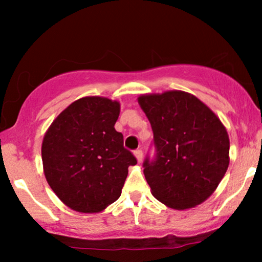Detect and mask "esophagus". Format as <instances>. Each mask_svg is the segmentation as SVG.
<instances>
[{"mask_svg":"<svg viewBox=\"0 0 262 262\" xmlns=\"http://www.w3.org/2000/svg\"><path fill=\"white\" fill-rule=\"evenodd\" d=\"M134 155H135V158H137V160H138V162H140L143 161V151H141L140 149H138V150H135L134 151Z\"/></svg>","mask_w":262,"mask_h":262,"instance_id":"esophagus-1","label":"esophagus"}]
</instances>
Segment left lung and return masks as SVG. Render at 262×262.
<instances>
[{
  "instance_id": "left-lung-1",
  "label": "left lung",
  "mask_w": 262,
  "mask_h": 262,
  "mask_svg": "<svg viewBox=\"0 0 262 262\" xmlns=\"http://www.w3.org/2000/svg\"><path fill=\"white\" fill-rule=\"evenodd\" d=\"M154 133L156 155L144 175L156 200L173 209L208 198L229 166V137L221 119L196 96L183 91L138 98Z\"/></svg>"
}]
</instances>
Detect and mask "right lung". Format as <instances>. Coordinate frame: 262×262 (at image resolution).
Returning <instances> with one entry per match:
<instances>
[{
  "label": "right lung",
  "mask_w": 262,
  "mask_h": 262,
  "mask_svg": "<svg viewBox=\"0 0 262 262\" xmlns=\"http://www.w3.org/2000/svg\"><path fill=\"white\" fill-rule=\"evenodd\" d=\"M121 104L106 97H82L52 123L41 144L48 183L76 212L97 213L122 193L128 167L137 159L114 129Z\"/></svg>",
  "instance_id": "right-lung-1"
}]
</instances>
